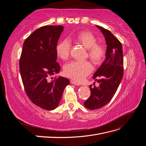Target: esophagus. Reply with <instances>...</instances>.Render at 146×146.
<instances>
[{
	"label": "esophagus",
	"instance_id": "34e87169",
	"mask_svg": "<svg viewBox=\"0 0 146 146\" xmlns=\"http://www.w3.org/2000/svg\"><path fill=\"white\" fill-rule=\"evenodd\" d=\"M70 83H72V84H73V85H75L78 86V85H80V83L77 82V81H75V80H70Z\"/></svg>",
	"mask_w": 146,
	"mask_h": 146
}]
</instances>
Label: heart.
<instances>
[{
	"label": "heart",
	"mask_w": 146,
	"mask_h": 146,
	"mask_svg": "<svg viewBox=\"0 0 146 146\" xmlns=\"http://www.w3.org/2000/svg\"><path fill=\"white\" fill-rule=\"evenodd\" d=\"M74 40L88 48V56L94 64H99L107 54L105 47L98 44V39L89 31H83L74 36ZM70 42L68 39L61 41L56 46V54L63 60H68L70 55ZM93 70L92 65L89 61H73L64 67V74L72 80L80 82L84 80Z\"/></svg>",
	"instance_id": "obj_1"
}]
</instances>
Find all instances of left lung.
Returning <instances> with one entry per match:
<instances>
[{
	"instance_id": "1",
	"label": "left lung",
	"mask_w": 146,
	"mask_h": 146,
	"mask_svg": "<svg viewBox=\"0 0 146 146\" xmlns=\"http://www.w3.org/2000/svg\"><path fill=\"white\" fill-rule=\"evenodd\" d=\"M105 38L107 47L106 58L94 74L93 78L99 83L90 86L91 96L85 102L90 110L99 109L107 105L115 94L123 77V61L121 42L108 30L96 25ZM99 77V80L96 79Z\"/></svg>"
}]
</instances>
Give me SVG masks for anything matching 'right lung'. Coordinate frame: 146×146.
Returning a JSON list of instances; mask_svg holds the SVG:
<instances>
[{"label": "right lung", "instance_id": "1", "mask_svg": "<svg viewBox=\"0 0 146 146\" xmlns=\"http://www.w3.org/2000/svg\"><path fill=\"white\" fill-rule=\"evenodd\" d=\"M63 29L61 25H45L34 31L25 40L19 59L26 94L32 103L46 110L58 107L65 87L70 83L63 77L49 79L60 70L56 46Z\"/></svg>", "mask_w": 146, "mask_h": 146}]
</instances>
